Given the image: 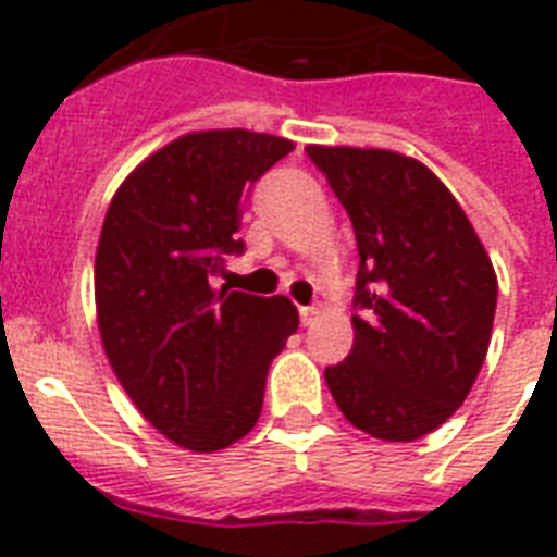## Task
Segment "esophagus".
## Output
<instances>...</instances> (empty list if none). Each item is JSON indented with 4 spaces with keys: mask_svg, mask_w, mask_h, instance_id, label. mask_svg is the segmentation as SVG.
Instances as JSON below:
<instances>
[{
    "mask_svg": "<svg viewBox=\"0 0 557 557\" xmlns=\"http://www.w3.org/2000/svg\"><path fill=\"white\" fill-rule=\"evenodd\" d=\"M314 318H318V306H300V323L304 326H309Z\"/></svg>",
    "mask_w": 557,
    "mask_h": 557,
    "instance_id": "esophagus-1",
    "label": "esophagus"
}]
</instances>
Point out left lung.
Masks as SVG:
<instances>
[{
	"label": "left lung",
	"mask_w": 557,
	"mask_h": 557,
	"mask_svg": "<svg viewBox=\"0 0 557 557\" xmlns=\"http://www.w3.org/2000/svg\"><path fill=\"white\" fill-rule=\"evenodd\" d=\"M358 243L349 356L323 379L375 440L413 442L454 416L492 341L497 277L450 190L393 150L306 147Z\"/></svg>",
	"instance_id": "obj_1"
}]
</instances>
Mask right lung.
<instances>
[{
    "label": "right lung",
    "mask_w": 557,
    "mask_h": 557,
    "mask_svg": "<svg viewBox=\"0 0 557 557\" xmlns=\"http://www.w3.org/2000/svg\"><path fill=\"white\" fill-rule=\"evenodd\" d=\"M295 150L277 135L208 129L176 138L126 176L95 257L100 341L147 422L196 454L251 431L271 361L297 330L283 295L216 288L243 201Z\"/></svg>",
    "instance_id": "right-lung-1"
}]
</instances>
